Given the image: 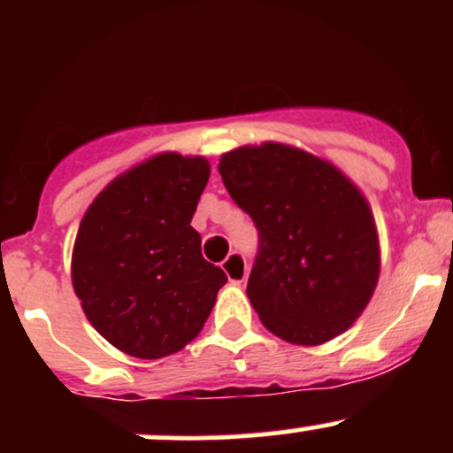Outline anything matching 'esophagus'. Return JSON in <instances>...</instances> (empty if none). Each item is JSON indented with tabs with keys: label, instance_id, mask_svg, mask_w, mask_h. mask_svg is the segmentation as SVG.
Wrapping results in <instances>:
<instances>
[{
	"label": "esophagus",
	"instance_id": "1",
	"mask_svg": "<svg viewBox=\"0 0 453 453\" xmlns=\"http://www.w3.org/2000/svg\"><path fill=\"white\" fill-rule=\"evenodd\" d=\"M223 273L227 274V279H230V283L234 285H241L244 283V279H247V259H244L241 253H230L226 259H223Z\"/></svg>",
	"mask_w": 453,
	"mask_h": 453
}]
</instances>
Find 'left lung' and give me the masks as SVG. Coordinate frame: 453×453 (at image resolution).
<instances>
[{"label": "left lung", "instance_id": "1", "mask_svg": "<svg viewBox=\"0 0 453 453\" xmlns=\"http://www.w3.org/2000/svg\"><path fill=\"white\" fill-rule=\"evenodd\" d=\"M232 200L259 230L247 296L262 324L292 345H321L349 330L381 273L371 204L347 174L283 142L221 155Z\"/></svg>", "mask_w": 453, "mask_h": 453}]
</instances>
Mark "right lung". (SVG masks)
<instances>
[{
  "instance_id": "add662e5",
  "label": "right lung",
  "mask_w": 453,
  "mask_h": 453,
  "mask_svg": "<svg viewBox=\"0 0 453 453\" xmlns=\"http://www.w3.org/2000/svg\"><path fill=\"white\" fill-rule=\"evenodd\" d=\"M209 159L150 155L91 202L72 251V285L89 324L127 356L157 360L200 334L226 273L189 226Z\"/></svg>"
}]
</instances>
